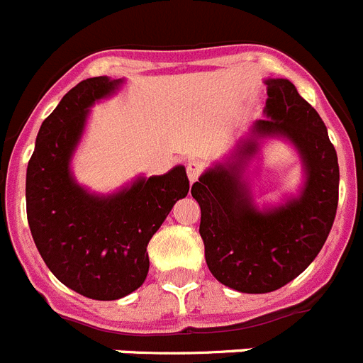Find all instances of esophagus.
<instances>
[{
	"mask_svg": "<svg viewBox=\"0 0 363 363\" xmlns=\"http://www.w3.org/2000/svg\"><path fill=\"white\" fill-rule=\"evenodd\" d=\"M187 176H189V182L193 184V182H196L198 178H200V174L203 172V163H200V161H189L187 163Z\"/></svg>",
	"mask_w": 363,
	"mask_h": 363,
	"instance_id": "esophagus-1",
	"label": "esophagus"
}]
</instances>
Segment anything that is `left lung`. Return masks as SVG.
<instances>
[{
  "label": "left lung",
  "mask_w": 363,
  "mask_h": 363,
  "mask_svg": "<svg viewBox=\"0 0 363 363\" xmlns=\"http://www.w3.org/2000/svg\"><path fill=\"white\" fill-rule=\"evenodd\" d=\"M268 119L253 123L228 161L207 169L191 189L200 203V235L206 262L225 286L244 294L274 292L314 261L333 228L337 209L340 167L327 126L286 79H266ZM284 137L306 167L299 197L277 208L257 210L243 182L258 139Z\"/></svg>",
  "instance_id": "left-lung-1"
}]
</instances>
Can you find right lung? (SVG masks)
I'll list each match as a JSON object with an SVG mask.
<instances>
[{
  "mask_svg": "<svg viewBox=\"0 0 363 363\" xmlns=\"http://www.w3.org/2000/svg\"><path fill=\"white\" fill-rule=\"evenodd\" d=\"M121 84L93 77L69 89L40 126L26 179L27 220L43 262L60 283L99 301L121 299L145 283L152 235L189 193L184 165L141 176L108 196L75 182L71 157L89 108Z\"/></svg>",
  "mask_w": 363,
  "mask_h": 363,
  "instance_id": "add662e5",
  "label": "right lung"
}]
</instances>
